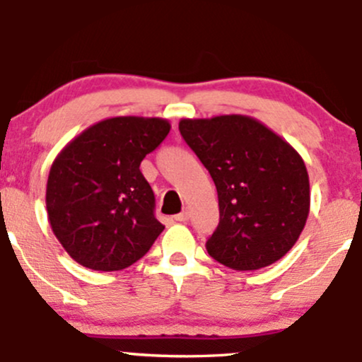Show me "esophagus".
Listing matches in <instances>:
<instances>
[{
  "instance_id": "34e87169",
  "label": "esophagus",
  "mask_w": 362,
  "mask_h": 362,
  "mask_svg": "<svg viewBox=\"0 0 362 362\" xmlns=\"http://www.w3.org/2000/svg\"><path fill=\"white\" fill-rule=\"evenodd\" d=\"M190 218V213H189V209H185V211H182L180 214H177L175 216V221H180V223H184V221H187V219Z\"/></svg>"
}]
</instances>
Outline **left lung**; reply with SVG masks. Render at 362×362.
Listing matches in <instances>:
<instances>
[{
  "instance_id": "obj_1",
  "label": "left lung",
  "mask_w": 362,
  "mask_h": 362,
  "mask_svg": "<svg viewBox=\"0 0 362 362\" xmlns=\"http://www.w3.org/2000/svg\"><path fill=\"white\" fill-rule=\"evenodd\" d=\"M178 129L218 190L219 224L207 253L233 271L282 259L310 214V178L300 153L248 115L182 119Z\"/></svg>"
}]
</instances>
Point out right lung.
<instances>
[{
    "instance_id": "add662e5",
    "label": "right lung",
    "mask_w": 362,
    "mask_h": 362,
    "mask_svg": "<svg viewBox=\"0 0 362 362\" xmlns=\"http://www.w3.org/2000/svg\"><path fill=\"white\" fill-rule=\"evenodd\" d=\"M168 132L167 119L110 117L85 129L52 161L45 190L49 223L83 267L122 271L165 230L139 165Z\"/></svg>"
}]
</instances>
